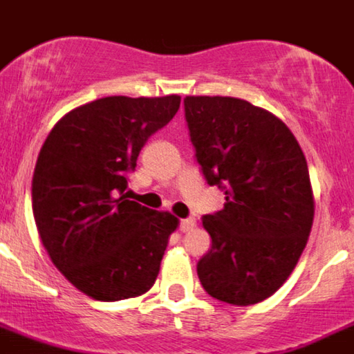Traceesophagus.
I'll list each match as a JSON object with an SVG mask.
<instances>
[{"label":"esophagus","mask_w":354,"mask_h":354,"mask_svg":"<svg viewBox=\"0 0 354 354\" xmlns=\"http://www.w3.org/2000/svg\"><path fill=\"white\" fill-rule=\"evenodd\" d=\"M194 225H196V221H194L193 217L183 218V221L179 222V227H180V231H184V233H186V231H191V230H193Z\"/></svg>","instance_id":"obj_1"}]
</instances>
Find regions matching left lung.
<instances>
[{
	"label": "left lung",
	"instance_id": "1",
	"mask_svg": "<svg viewBox=\"0 0 354 354\" xmlns=\"http://www.w3.org/2000/svg\"><path fill=\"white\" fill-rule=\"evenodd\" d=\"M187 129L222 210L203 215L212 247L198 261L205 292L234 306L264 301L287 281L315 217L308 163L287 124L233 97H186Z\"/></svg>",
	"mask_w": 354,
	"mask_h": 354
}]
</instances>
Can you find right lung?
Segmentation results:
<instances>
[{
	"label": "right lung",
	"mask_w": 354,
	"mask_h": 354,
	"mask_svg": "<svg viewBox=\"0 0 354 354\" xmlns=\"http://www.w3.org/2000/svg\"><path fill=\"white\" fill-rule=\"evenodd\" d=\"M180 97H104L67 113L46 137L32 175L43 247L74 287L95 301L153 287L179 221L127 200L140 149L179 111Z\"/></svg>",
	"instance_id": "right-lung-1"
}]
</instances>
